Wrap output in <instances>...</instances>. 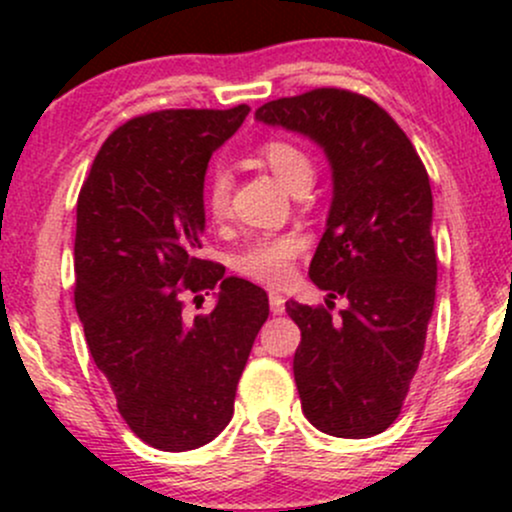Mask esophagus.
I'll use <instances>...</instances> for the list:
<instances>
[{"label": "esophagus", "instance_id": "obj_1", "mask_svg": "<svg viewBox=\"0 0 512 512\" xmlns=\"http://www.w3.org/2000/svg\"><path fill=\"white\" fill-rule=\"evenodd\" d=\"M269 308H272V313L274 315H281L286 310V305H284V296H281V293H269Z\"/></svg>", "mask_w": 512, "mask_h": 512}]
</instances>
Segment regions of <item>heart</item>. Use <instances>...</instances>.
<instances>
[{"mask_svg":"<svg viewBox=\"0 0 512 512\" xmlns=\"http://www.w3.org/2000/svg\"><path fill=\"white\" fill-rule=\"evenodd\" d=\"M262 156L272 173L284 182L286 187H293L298 180L313 178V161L298 149L296 144L289 142H267L262 146ZM231 190L233 178L228 170H216L211 173L204 190V207L209 216L216 221H223L231 214ZM303 243L296 236H279V238H260L250 243L236 257V269L248 279L260 281V284L281 286L291 279L293 260L301 252Z\"/></svg>","mask_w":512,"mask_h":512,"instance_id":"1","label":"heart"}]
</instances>
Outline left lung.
<instances>
[{
    "mask_svg": "<svg viewBox=\"0 0 512 512\" xmlns=\"http://www.w3.org/2000/svg\"><path fill=\"white\" fill-rule=\"evenodd\" d=\"M262 125L317 144L332 170V204L308 276L347 298L286 303L301 327L293 378L305 419L337 438L383 433L402 411L436 303L428 173L407 134L366 96L315 88L257 108Z\"/></svg>",
    "mask_w": 512,
    "mask_h": 512,
    "instance_id": "1",
    "label": "left lung"
}]
</instances>
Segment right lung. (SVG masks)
Segmentation results:
<instances>
[{"label":"right lung","mask_w":512,"mask_h":512,"mask_svg":"<svg viewBox=\"0 0 512 512\" xmlns=\"http://www.w3.org/2000/svg\"><path fill=\"white\" fill-rule=\"evenodd\" d=\"M248 105L161 110L115 129L76 202V313L122 419L151 448L195 450L233 416L236 387L269 315L260 286L199 260L209 158ZM220 286L187 321L182 290Z\"/></svg>","instance_id":"obj_1"}]
</instances>
